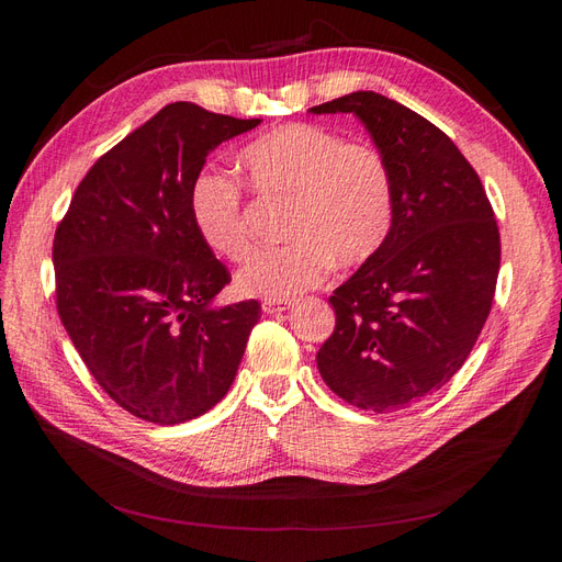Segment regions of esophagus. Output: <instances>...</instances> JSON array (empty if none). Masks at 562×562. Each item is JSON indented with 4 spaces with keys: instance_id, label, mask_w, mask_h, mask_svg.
Returning <instances> with one entry per match:
<instances>
[{
    "instance_id": "1",
    "label": "esophagus",
    "mask_w": 562,
    "mask_h": 562,
    "mask_svg": "<svg viewBox=\"0 0 562 562\" xmlns=\"http://www.w3.org/2000/svg\"><path fill=\"white\" fill-rule=\"evenodd\" d=\"M293 304H295V300H265L262 302V312L265 314H277V312L291 310Z\"/></svg>"
}]
</instances>
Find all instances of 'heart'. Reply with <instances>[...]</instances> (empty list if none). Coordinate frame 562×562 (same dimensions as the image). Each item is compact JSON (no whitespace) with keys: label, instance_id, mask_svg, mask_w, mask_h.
<instances>
[{"label":"heart","instance_id":"heart-1","mask_svg":"<svg viewBox=\"0 0 562 562\" xmlns=\"http://www.w3.org/2000/svg\"><path fill=\"white\" fill-rule=\"evenodd\" d=\"M239 161L262 196L291 199L285 236L239 271V291L288 300L326 281L333 262L353 267L370 260L394 227L396 194L389 164L368 143L318 124H283L248 143ZM192 223L211 252L241 262L252 250L244 184L203 166L190 184Z\"/></svg>","mask_w":562,"mask_h":562}]
</instances>
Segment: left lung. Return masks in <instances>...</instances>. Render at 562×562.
Returning <instances> with one entry per match:
<instances>
[{
  "label": "left lung",
  "mask_w": 562,
  "mask_h": 562,
  "mask_svg": "<svg viewBox=\"0 0 562 562\" xmlns=\"http://www.w3.org/2000/svg\"><path fill=\"white\" fill-rule=\"evenodd\" d=\"M363 122L394 178L384 246L335 288V330L316 366L339 398L391 413L464 366L495 297L499 229L479 173L448 135L375 91L312 108Z\"/></svg>",
  "instance_id": "1"
}]
</instances>
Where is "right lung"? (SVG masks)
<instances>
[{
  "instance_id": "1",
  "label": "right lung",
  "mask_w": 562,
  "mask_h": 562,
  "mask_svg": "<svg viewBox=\"0 0 562 562\" xmlns=\"http://www.w3.org/2000/svg\"><path fill=\"white\" fill-rule=\"evenodd\" d=\"M258 124L166 105L91 166L56 229L63 326L105 394L145 422L209 413L260 318L258 300L213 307L232 277L190 213L206 157Z\"/></svg>"
}]
</instances>
